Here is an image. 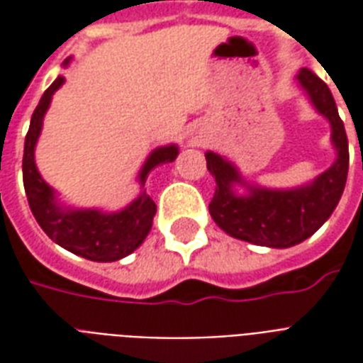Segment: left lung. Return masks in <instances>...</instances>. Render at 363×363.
I'll return each instance as SVG.
<instances>
[{
    "mask_svg": "<svg viewBox=\"0 0 363 363\" xmlns=\"http://www.w3.org/2000/svg\"><path fill=\"white\" fill-rule=\"evenodd\" d=\"M297 82L317 112L330 122V142L336 150L335 163L315 181L288 190L251 186L231 161L213 151L206 153L208 171L216 179L210 216L228 235L247 243L272 249H288L301 243L330 218L344 192L350 159L348 138L333 93L327 83L307 67L299 69ZM235 184L247 186L250 192L239 197L233 190Z\"/></svg>",
    "mask_w": 363,
    "mask_h": 363,
    "instance_id": "1",
    "label": "left lung"
}]
</instances>
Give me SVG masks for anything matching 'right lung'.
<instances>
[{
	"instance_id": "add662e5",
	"label": "right lung",
	"mask_w": 363,
	"mask_h": 363,
	"mask_svg": "<svg viewBox=\"0 0 363 363\" xmlns=\"http://www.w3.org/2000/svg\"><path fill=\"white\" fill-rule=\"evenodd\" d=\"M69 60H66V66ZM62 85H64V77L58 75L56 82L44 91L40 103L33 112L30 126L25 138L23 184L27 192L28 206L38 225L54 243L87 260L114 262L128 257L143 243V239L150 233L157 206L145 194V190L140 192V196L134 202H130L124 210L112 213L101 210H72L58 204L54 190L44 182L36 169L35 145L43 132V120L50 106L52 95ZM177 155H179V147L174 143L151 151V155L138 174L140 184L143 186L151 169H155L161 163H171L177 159Z\"/></svg>"
}]
</instances>
